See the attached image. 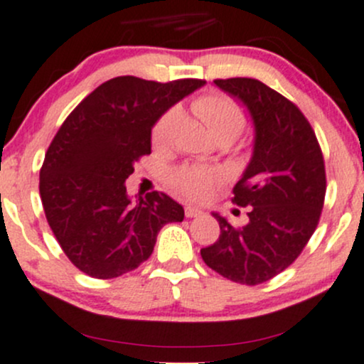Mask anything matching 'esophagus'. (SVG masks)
Segmentation results:
<instances>
[{"mask_svg":"<svg viewBox=\"0 0 364 364\" xmlns=\"http://www.w3.org/2000/svg\"><path fill=\"white\" fill-rule=\"evenodd\" d=\"M202 213L200 209H197V208H193V205H186L185 208V216L186 218H197V216H202Z\"/></svg>","mask_w":364,"mask_h":364,"instance_id":"1","label":"esophagus"}]
</instances>
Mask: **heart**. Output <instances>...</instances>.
<instances>
[{
	"label": "heart",
	"mask_w": 364,
	"mask_h": 364,
	"mask_svg": "<svg viewBox=\"0 0 364 364\" xmlns=\"http://www.w3.org/2000/svg\"><path fill=\"white\" fill-rule=\"evenodd\" d=\"M193 112L208 125L216 141L237 139L246 127V114L242 108L230 97L221 94H205L193 101ZM178 120V109H167L151 129V141L156 146H162L169 141L172 129ZM220 181V172L204 166H181L169 174V185L176 193L190 200H202Z\"/></svg>",
	"instance_id": "1"
}]
</instances>
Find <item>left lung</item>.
<instances>
[{
	"mask_svg": "<svg viewBox=\"0 0 364 364\" xmlns=\"http://www.w3.org/2000/svg\"><path fill=\"white\" fill-rule=\"evenodd\" d=\"M240 99L255 124V150L233 186V204L247 223L233 227L214 213L220 239L202 247L209 269L256 286L288 269L319 223L326 195L324 159L314 129L294 102L255 78L214 80Z\"/></svg>",
	"mask_w": 364,
	"mask_h": 364,
	"instance_id": "1",
	"label": "left lung"
}]
</instances>
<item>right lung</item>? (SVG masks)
<instances>
[{
	"instance_id": "obj_1",
	"label": "right lung",
	"mask_w": 364,
	"mask_h": 364,
	"mask_svg": "<svg viewBox=\"0 0 364 364\" xmlns=\"http://www.w3.org/2000/svg\"><path fill=\"white\" fill-rule=\"evenodd\" d=\"M205 80L160 83L117 76L90 92L64 120L45 153L40 197L64 255L83 274L113 279L151 256L164 225L185 211L169 195H139L125 179L151 153V127Z\"/></svg>"
}]
</instances>
